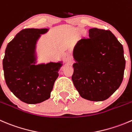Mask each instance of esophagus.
<instances>
[{
    "label": "esophagus",
    "mask_w": 132,
    "mask_h": 132,
    "mask_svg": "<svg viewBox=\"0 0 132 132\" xmlns=\"http://www.w3.org/2000/svg\"><path fill=\"white\" fill-rule=\"evenodd\" d=\"M64 59H65V61L68 64H70L71 62V61H72V58H71V54L69 53H66V55H65L64 57Z\"/></svg>",
    "instance_id": "34e87169"
}]
</instances>
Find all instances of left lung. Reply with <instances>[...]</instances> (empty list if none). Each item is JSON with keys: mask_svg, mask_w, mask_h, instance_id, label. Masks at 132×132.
<instances>
[{"mask_svg": "<svg viewBox=\"0 0 132 132\" xmlns=\"http://www.w3.org/2000/svg\"><path fill=\"white\" fill-rule=\"evenodd\" d=\"M73 55L71 79L82 98L103 101L121 84L125 69L123 47L110 30L92 28L78 41Z\"/></svg>", "mask_w": 132, "mask_h": 132, "instance_id": "obj_1", "label": "left lung"}]
</instances>
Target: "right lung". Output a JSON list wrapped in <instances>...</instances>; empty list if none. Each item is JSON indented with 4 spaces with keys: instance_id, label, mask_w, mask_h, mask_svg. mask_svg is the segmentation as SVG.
I'll list each match as a JSON object with an SVG mask.
<instances>
[{
    "instance_id": "1",
    "label": "right lung",
    "mask_w": 132,
    "mask_h": 132,
    "mask_svg": "<svg viewBox=\"0 0 132 132\" xmlns=\"http://www.w3.org/2000/svg\"><path fill=\"white\" fill-rule=\"evenodd\" d=\"M48 29H24L8 43L3 59L7 87L21 101L37 104L50 97L62 62L36 64V44Z\"/></svg>"
}]
</instances>
